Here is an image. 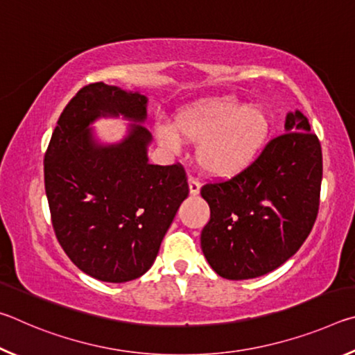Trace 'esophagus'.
Returning <instances> with one entry per match:
<instances>
[{"label":"esophagus","mask_w":355,"mask_h":355,"mask_svg":"<svg viewBox=\"0 0 355 355\" xmlns=\"http://www.w3.org/2000/svg\"><path fill=\"white\" fill-rule=\"evenodd\" d=\"M188 184H189V194L191 196L199 194V192H200V182H199V180L194 178V177H189Z\"/></svg>","instance_id":"34e87169"}]
</instances>
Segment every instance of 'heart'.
<instances>
[{
	"instance_id": "heart-1",
	"label": "heart",
	"mask_w": 355,
	"mask_h": 355,
	"mask_svg": "<svg viewBox=\"0 0 355 355\" xmlns=\"http://www.w3.org/2000/svg\"><path fill=\"white\" fill-rule=\"evenodd\" d=\"M175 126L159 122L156 135L172 148L182 137L199 142L197 161L209 175L232 177L254 163L266 144L269 117L260 106H248L233 95L194 101L178 110Z\"/></svg>"
}]
</instances>
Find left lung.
<instances>
[{
    "mask_svg": "<svg viewBox=\"0 0 355 355\" xmlns=\"http://www.w3.org/2000/svg\"><path fill=\"white\" fill-rule=\"evenodd\" d=\"M285 131L266 144L248 169L200 194L209 220L202 252L228 280L255 279L291 258L310 235L320 208L322 153L307 117L288 112Z\"/></svg>",
    "mask_w": 355,
    "mask_h": 355,
    "instance_id": "1",
    "label": "left lung"
}]
</instances>
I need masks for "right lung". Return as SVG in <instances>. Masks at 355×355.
<instances>
[{"mask_svg": "<svg viewBox=\"0 0 355 355\" xmlns=\"http://www.w3.org/2000/svg\"><path fill=\"white\" fill-rule=\"evenodd\" d=\"M135 121L117 144L94 141L98 116ZM147 97L94 83L65 106L48 144L45 192L56 238L83 272L123 284L146 274L189 188L182 164H150Z\"/></svg>", "mask_w": 355, "mask_h": 355, "instance_id": "right-lung-1", "label": "right lung"}]
</instances>
